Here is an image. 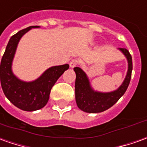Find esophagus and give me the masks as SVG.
Wrapping results in <instances>:
<instances>
[{"mask_svg":"<svg viewBox=\"0 0 147 147\" xmlns=\"http://www.w3.org/2000/svg\"><path fill=\"white\" fill-rule=\"evenodd\" d=\"M79 64V61L78 60V59H73V60L69 62V66L71 68L75 67L76 65H78Z\"/></svg>","mask_w":147,"mask_h":147,"instance_id":"esophagus-1","label":"esophagus"}]
</instances>
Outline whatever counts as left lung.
I'll return each instance as SVG.
<instances>
[{"label": "left lung", "instance_id": "obj_1", "mask_svg": "<svg viewBox=\"0 0 147 147\" xmlns=\"http://www.w3.org/2000/svg\"><path fill=\"white\" fill-rule=\"evenodd\" d=\"M118 49L126 56L128 61V70L126 78L116 90L108 93L94 90L86 73L81 68H74L76 73V102L80 110L86 113H101L114 106L125 94L131 78L133 69L132 57L126 49L119 48Z\"/></svg>", "mask_w": 147, "mask_h": 147}]
</instances>
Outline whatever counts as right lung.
Returning a JSON list of instances; mask_svg holds the SVG:
<instances>
[{"mask_svg":"<svg viewBox=\"0 0 147 147\" xmlns=\"http://www.w3.org/2000/svg\"><path fill=\"white\" fill-rule=\"evenodd\" d=\"M33 28H39V26H29L11 37L1 61V84L3 92L14 106L25 111L43 108L48 102L52 87L69 67L68 64L52 66L37 79L29 82L21 81L14 75L12 63L18 42L25 33Z\"/></svg>","mask_w":147,"mask_h":147,"instance_id":"add662e5","label":"right lung"}]
</instances>
